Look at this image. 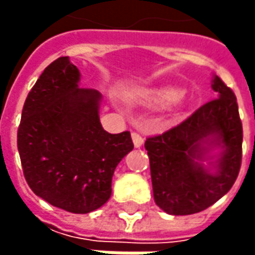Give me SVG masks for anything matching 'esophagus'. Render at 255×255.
I'll use <instances>...</instances> for the list:
<instances>
[{
  "instance_id": "1",
  "label": "esophagus",
  "mask_w": 255,
  "mask_h": 255,
  "mask_svg": "<svg viewBox=\"0 0 255 255\" xmlns=\"http://www.w3.org/2000/svg\"><path fill=\"white\" fill-rule=\"evenodd\" d=\"M132 140H133V144H134V147H140L143 144V137H142V134H139V133H136V132H133L132 133Z\"/></svg>"
}]
</instances>
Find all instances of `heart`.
I'll list each match as a JSON object with an SVG mask.
<instances>
[{
    "label": "heart",
    "instance_id": "1",
    "mask_svg": "<svg viewBox=\"0 0 255 255\" xmlns=\"http://www.w3.org/2000/svg\"><path fill=\"white\" fill-rule=\"evenodd\" d=\"M128 99L132 103L142 106H167L170 111H179L184 105V98L177 88L162 86L150 89H137L128 95Z\"/></svg>",
    "mask_w": 255,
    "mask_h": 255
}]
</instances>
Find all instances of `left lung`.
<instances>
[{
  "instance_id": "left-lung-1",
  "label": "left lung",
  "mask_w": 255,
  "mask_h": 255,
  "mask_svg": "<svg viewBox=\"0 0 255 255\" xmlns=\"http://www.w3.org/2000/svg\"><path fill=\"white\" fill-rule=\"evenodd\" d=\"M211 88L217 99L144 142L153 197L171 216L206 210L227 194L240 171L243 126L236 95L217 75Z\"/></svg>"
}]
</instances>
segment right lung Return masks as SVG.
<instances>
[{
	"label": "right lung",
	"mask_w": 255,
	"mask_h": 255,
	"mask_svg": "<svg viewBox=\"0 0 255 255\" xmlns=\"http://www.w3.org/2000/svg\"><path fill=\"white\" fill-rule=\"evenodd\" d=\"M69 56L45 68L25 101L18 152L31 190L58 209L86 214L112 194L116 166L133 142L129 132L108 133L101 125L102 95L79 86Z\"/></svg>",
	"instance_id": "add662e5"
}]
</instances>
